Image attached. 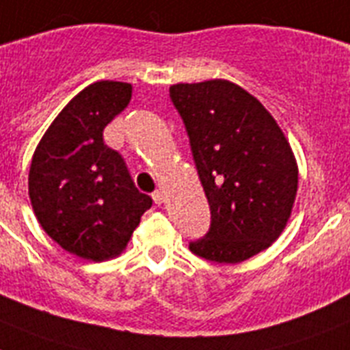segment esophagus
<instances>
[{"label":"esophagus","instance_id":"esophagus-1","mask_svg":"<svg viewBox=\"0 0 350 350\" xmlns=\"http://www.w3.org/2000/svg\"><path fill=\"white\" fill-rule=\"evenodd\" d=\"M152 201L157 202V204H161V202L165 201V196L161 190H157V192H152Z\"/></svg>","mask_w":350,"mask_h":350}]
</instances>
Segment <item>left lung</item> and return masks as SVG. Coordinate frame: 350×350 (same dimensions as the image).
<instances>
[{
    "label": "left lung",
    "instance_id": "1",
    "mask_svg": "<svg viewBox=\"0 0 350 350\" xmlns=\"http://www.w3.org/2000/svg\"><path fill=\"white\" fill-rule=\"evenodd\" d=\"M211 211L206 237L190 251L240 263L270 247L288 224L299 167L275 119L228 80L170 85Z\"/></svg>",
    "mask_w": 350,
    "mask_h": 350
}]
</instances>
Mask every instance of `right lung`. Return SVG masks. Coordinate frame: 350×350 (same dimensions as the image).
<instances>
[{
    "label": "right lung",
    "instance_id": "right-lung-1",
    "mask_svg": "<svg viewBox=\"0 0 350 350\" xmlns=\"http://www.w3.org/2000/svg\"><path fill=\"white\" fill-rule=\"evenodd\" d=\"M133 87L101 80L55 117L35 148L28 193L40 228L62 249L89 261L119 256L152 199L139 192L103 130L131 101Z\"/></svg>",
    "mask_w": 350,
    "mask_h": 350
}]
</instances>
